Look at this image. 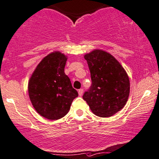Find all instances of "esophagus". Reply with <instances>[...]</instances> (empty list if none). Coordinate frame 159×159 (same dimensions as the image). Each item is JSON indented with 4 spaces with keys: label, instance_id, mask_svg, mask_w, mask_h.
<instances>
[{
    "label": "esophagus",
    "instance_id": "1",
    "mask_svg": "<svg viewBox=\"0 0 159 159\" xmlns=\"http://www.w3.org/2000/svg\"><path fill=\"white\" fill-rule=\"evenodd\" d=\"M78 94H79V96H82V94H83V92H84V90H83V89H78Z\"/></svg>",
    "mask_w": 159,
    "mask_h": 159
}]
</instances>
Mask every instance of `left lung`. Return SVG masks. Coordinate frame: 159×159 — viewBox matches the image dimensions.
I'll use <instances>...</instances> for the list:
<instances>
[{"mask_svg":"<svg viewBox=\"0 0 159 159\" xmlns=\"http://www.w3.org/2000/svg\"><path fill=\"white\" fill-rule=\"evenodd\" d=\"M92 85L84 92L93 113L100 117L111 116L124 107L130 93V81L125 70L113 56L101 50L86 54Z\"/></svg>","mask_w":159,"mask_h":159,"instance_id":"left-lung-1","label":"left lung"}]
</instances>
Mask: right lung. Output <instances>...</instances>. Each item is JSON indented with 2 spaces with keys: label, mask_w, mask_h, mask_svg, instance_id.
Returning a JSON list of instances; mask_svg holds the SVG:
<instances>
[{
  "label": "right lung",
  "mask_w": 159,
  "mask_h": 159,
  "mask_svg": "<svg viewBox=\"0 0 159 159\" xmlns=\"http://www.w3.org/2000/svg\"><path fill=\"white\" fill-rule=\"evenodd\" d=\"M67 58L56 51L46 56L36 67L29 82L30 100L37 113L55 120L65 116L78 96L65 73Z\"/></svg>",
  "instance_id": "add662e5"
}]
</instances>
